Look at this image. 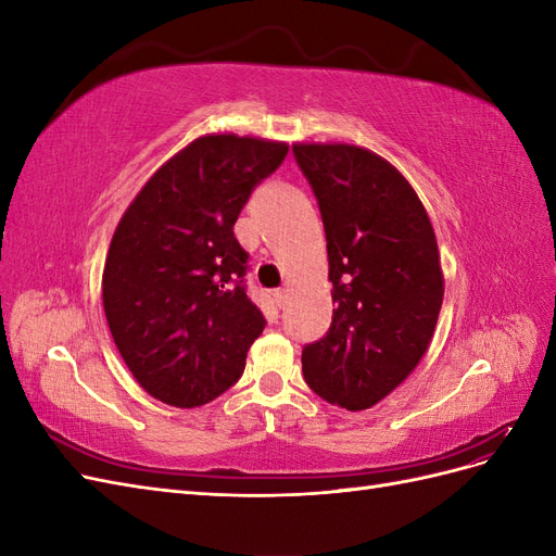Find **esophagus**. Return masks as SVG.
Listing matches in <instances>:
<instances>
[{
    "instance_id": "1",
    "label": "esophagus",
    "mask_w": 556,
    "mask_h": 556,
    "mask_svg": "<svg viewBox=\"0 0 556 556\" xmlns=\"http://www.w3.org/2000/svg\"><path fill=\"white\" fill-rule=\"evenodd\" d=\"M274 301H276L278 308H282L285 304H288V290H278V292L274 294Z\"/></svg>"
}]
</instances>
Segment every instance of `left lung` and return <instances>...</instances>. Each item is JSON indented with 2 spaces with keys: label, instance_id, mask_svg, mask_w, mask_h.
<instances>
[{
  "label": "left lung",
  "instance_id": "left-lung-1",
  "mask_svg": "<svg viewBox=\"0 0 556 556\" xmlns=\"http://www.w3.org/2000/svg\"><path fill=\"white\" fill-rule=\"evenodd\" d=\"M327 233L333 315L301 352L311 390L366 410L422 362L443 304L439 243L413 185L350 143H294Z\"/></svg>",
  "mask_w": 556,
  "mask_h": 556
}]
</instances>
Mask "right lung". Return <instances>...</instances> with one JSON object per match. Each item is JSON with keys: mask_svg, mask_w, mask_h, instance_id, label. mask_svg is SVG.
Returning a JSON list of instances; mask_svg holds the SVG:
<instances>
[{"mask_svg": "<svg viewBox=\"0 0 556 556\" xmlns=\"http://www.w3.org/2000/svg\"><path fill=\"white\" fill-rule=\"evenodd\" d=\"M290 146L204 134L146 180L117 223L102 274L106 323L143 390L169 406L220 396L245 368L264 317L241 276L233 223Z\"/></svg>", "mask_w": 556, "mask_h": 556, "instance_id": "add662e5", "label": "right lung"}]
</instances>
